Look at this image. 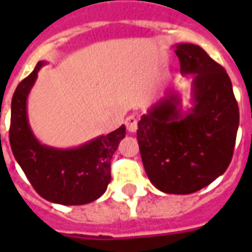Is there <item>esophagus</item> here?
Wrapping results in <instances>:
<instances>
[{
	"label": "esophagus",
	"mask_w": 252,
	"mask_h": 252,
	"mask_svg": "<svg viewBox=\"0 0 252 252\" xmlns=\"http://www.w3.org/2000/svg\"><path fill=\"white\" fill-rule=\"evenodd\" d=\"M126 126L128 132H132V133H133V132L137 130V120H136L134 116H128V118L126 119Z\"/></svg>",
	"instance_id": "esophagus-1"
}]
</instances>
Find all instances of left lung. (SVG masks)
I'll return each mask as SVG.
<instances>
[{
  "label": "left lung",
  "instance_id": "8db88e82",
  "mask_svg": "<svg viewBox=\"0 0 252 252\" xmlns=\"http://www.w3.org/2000/svg\"><path fill=\"white\" fill-rule=\"evenodd\" d=\"M180 73L191 77V106L168 87L138 122L137 140L148 178L165 193L207 187L230 165L239 110L225 69L199 45H174Z\"/></svg>",
  "mask_w": 252,
  "mask_h": 252
}]
</instances>
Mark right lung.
<instances>
[{
  "mask_svg": "<svg viewBox=\"0 0 252 252\" xmlns=\"http://www.w3.org/2000/svg\"><path fill=\"white\" fill-rule=\"evenodd\" d=\"M44 64L45 61H39L14 91L10 146L14 158L43 199L61 205H84L106 192L111 182V158L126 137V126L76 148L61 149L41 144L29 123L27 99Z\"/></svg>",
  "mask_w": 252,
  "mask_h": 252,
  "instance_id": "obj_1",
  "label": "right lung"
}]
</instances>
